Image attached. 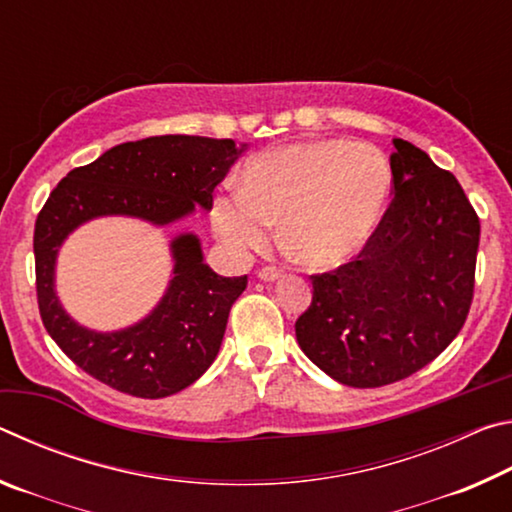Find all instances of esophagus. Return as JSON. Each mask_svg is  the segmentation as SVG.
<instances>
[{"instance_id":"1","label":"esophagus","mask_w":512,"mask_h":512,"mask_svg":"<svg viewBox=\"0 0 512 512\" xmlns=\"http://www.w3.org/2000/svg\"><path fill=\"white\" fill-rule=\"evenodd\" d=\"M282 275H284L282 268H275V266H264L262 271H259V277H262L264 282H275V280H280Z\"/></svg>"}]
</instances>
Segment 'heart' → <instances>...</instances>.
I'll list each match as a JSON object with an SVG mask.
<instances>
[{"label": "heart", "instance_id": "heart-1", "mask_svg": "<svg viewBox=\"0 0 512 512\" xmlns=\"http://www.w3.org/2000/svg\"><path fill=\"white\" fill-rule=\"evenodd\" d=\"M391 167L377 146L314 140L257 155L241 192L214 201V230L239 250H257L280 223V244L307 268L357 257L384 219Z\"/></svg>", "mask_w": 512, "mask_h": 512}]
</instances>
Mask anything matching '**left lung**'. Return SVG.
Listing matches in <instances>:
<instances>
[{
  "mask_svg": "<svg viewBox=\"0 0 512 512\" xmlns=\"http://www.w3.org/2000/svg\"><path fill=\"white\" fill-rule=\"evenodd\" d=\"M395 196L348 264L311 275L300 350L329 377L379 388L411 377L461 332L474 298L481 223L454 173L393 140Z\"/></svg>",
  "mask_w": 512,
  "mask_h": 512,
  "instance_id": "1",
  "label": "left lung"
}]
</instances>
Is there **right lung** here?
I'll use <instances>...</instances> for the list:
<instances>
[{"label": "right lung", "mask_w": 512, "mask_h": 512, "mask_svg": "<svg viewBox=\"0 0 512 512\" xmlns=\"http://www.w3.org/2000/svg\"><path fill=\"white\" fill-rule=\"evenodd\" d=\"M244 146L196 135H158L112 146L76 167L49 194L36 219V291L51 339L76 366L115 391L158 400L203 375L219 354L230 307L248 275L221 277L203 262L196 235L171 241L173 277L149 316L121 332H92L65 314L54 291L58 248L81 223L121 214L167 225L212 207L216 185Z\"/></svg>", "instance_id": "right-lung-1"}]
</instances>
